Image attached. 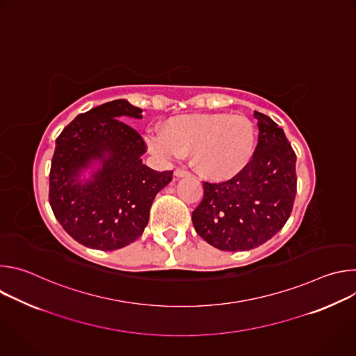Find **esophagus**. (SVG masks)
<instances>
[{
  "mask_svg": "<svg viewBox=\"0 0 356 356\" xmlns=\"http://www.w3.org/2000/svg\"><path fill=\"white\" fill-rule=\"evenodd\" d=\"M175 176L176 177H187V176H190V172L183 170V169H176L175 170Z\"/></svg>",
  "mask_w": 356,
  "mask_h": 356,
  "instance_id": "esophagus-1",
  "label": "esophagus"
}]
</instances>
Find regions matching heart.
Instances as JSON below:
<instances>
[{
	"mask_svg": "<svg viewBox=\"0 0 356 356\" xmlns=\"http://www.w3.org/2000/svg\"><path fill=\"white\" fill-rule=\"evenodd\" d=\"M146 142L152 154L162 159L191 155L201 177L224 181L250 163L257 149V128L249 118L228 113L179 115L165 122L163 135H149Z\"/></svg>",
	"mask_w": 356,
	"mask_h": 356,
	"instance_id": "heart-1",
	"label": "heart"
}]
</instances>
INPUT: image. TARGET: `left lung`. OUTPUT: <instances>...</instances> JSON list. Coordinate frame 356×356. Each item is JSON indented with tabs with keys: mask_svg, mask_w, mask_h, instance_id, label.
Returning <instances> with one entry per match:
<instances>
[{
	"mask_svg": "<svg viewBox=\"0 0 356 356\" xmlns=\"http://www.w3.org/2000/svg\"><path fill=\"white\" fill-rule=\"evenodd\" d=\"M259 138L250 163L222 183L204 181V197L193 211L195 232L221 250H249L275 236L293 210L296 154L284 131L255 111Z\"/></svg>",
	"mask_w": 356,
	"mask_h": 356,
	"instance_id": "8db88e82",
	"label": "left lung"
}]
</instances>
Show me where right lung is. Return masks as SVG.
<instances>
[{
	"mask_svg": "<svg viewBox=\"0 0 356 356\" xmlns=\"http://www.w3.org/2000/svg\"><path fill=\"white\" fill-rule=\"evenodd\" d=\"M142 118L127 99H114L77 115L58 136L49 175V202L63 229L79 243L114 250L136 241L149 221L155 195L173 172L142 163V136L125 124ZM100 166L88 181L79 175Z\"/></svg>",
	"mask_w": 356,
	"mask_h": 356,
	"instance_id": "obj_1",
	"label": "right lung"
}]
</instances>
